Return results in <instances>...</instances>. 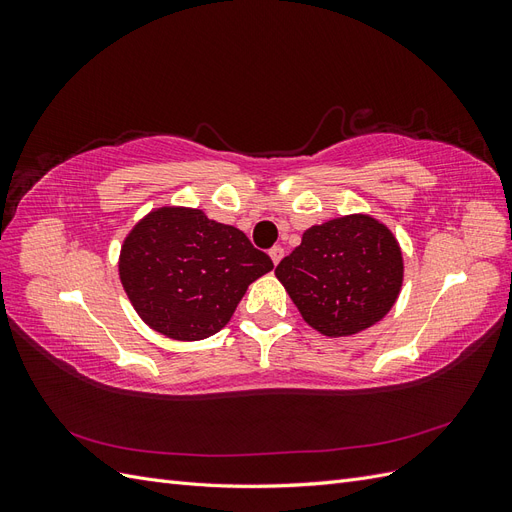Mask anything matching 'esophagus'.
I'll list each match as a JSON object with an SVG mask.
<instances>
[{
	"label": "esophagus",
	"mask_w": 512,
	"mask_h": 512,
	"mask_svg": "<svg viewBox=\"0 0 512 512\" xmlns=\"http://www.w3.org/2000/svg\"><path fill=\"white\" fill-rule=\"evenodd\" d=\"M269 256H271V260H273V265H277V262H280V260L284 258V247L273 245L271 250H269Z\"/></svg>",
	"instance_id": "34e87169"
}]
</instances>
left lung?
Returning <instances> with one entry per match:
<instances>
[{"label": "left lung", "instance_id": "left-lung-1", "mask_svg": "<svg viewBox=\"0 0 512 512\" xmlns=\"http://www.w3.org/2000/svg\"><path fill=\"white\" fill-rule=\"evenodd\" d=\"M275 275L309 327L346 337L389 314L404 282V258L393 232L359 213L305 230Z\"/></svg>", "mask_w": 512, "mask_h": 512}]
</instances>
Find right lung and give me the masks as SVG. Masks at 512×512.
Segmentation results:
<instances>
[{"label": "right lung", "instance_id": "obj_1", "mask_svg": "<svg viewBox=\"0 0 512 512\" xmlns=\"http://www.w3.org/2000/svg\"><path fill=\"white\" fill-rule=\"evenodd\" d=\"M273 269L243 232L200 209L162 207L121 245L123 290L153 331L179 342L215 335L252 282Z\"/></svg>", "mask_w": 512, "mask_h": 512}]
</instances>
